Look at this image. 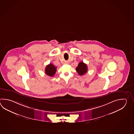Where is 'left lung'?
Listing matches in <instances>:
<instances>
[{"label":"left lung","instance_id":"left-lung-1","mask_svg":"<svg viewBox=\"0 0 134 134\" xmlns=\"http://www.w3.org/2000/svg\"><path fill=\"white\" fill-rule=\"evenodd\" d=\"M76 71L80 76L84 75L88 71L87 65L83 62H80L76 68Z\"/></svg>","mask_w":134,"mask_h":134}]
</instances>
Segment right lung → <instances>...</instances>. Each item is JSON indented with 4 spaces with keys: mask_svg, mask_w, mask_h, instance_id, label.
<instances>
[{
    "mask_svg": "<svg viewBox=\"0 0 134 134\" xmlns=\"http://www.w3.org/2000/svg\"><path fill=\"white\" fill-rule=\"evenodd\" d=\"M57 71V68L52 64H50L46 66L45 69L46 74L50 77L54 76Z\"/></svg>",
    "mask_w": 134,
    "mask_h": 134,
    "instance_id": "add662e5",
    "label": "right lung"
}]
</instances>
